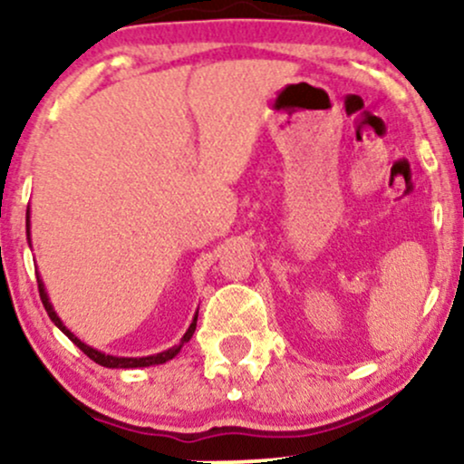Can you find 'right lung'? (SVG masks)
Returning <instances> with one entry per match:
<instances>
[{
  "instance_id": "obj_1",
  "label": "right lung",
  "mask_w": 464,
  "mask_h": 464,
  "mask_svg": "<svg viewBox=\"0 0 464 464\" xmlns=\"http://www.w3.org/2000/svg\"><path fill=\"white\" fill-rule=\"evenodd\" d=\"M25 236H28V242H30V207H28V211H25ZM30 246H32V244H30ZM36 284H39V295H41V301H44V307H45L47 316L52 318V323H54L56 327L61 329V332L65 334L67 338L72 340V343L76 344V347H78L80 351H82L84 355H89V358H92V360L95 362V364L106 366V369H141V366L165 364V362L172 360L174 355H177L179 351L183 349V344H185V343H189V338H191V335H194V332H196V321H198V312L194 314V321H191V324H189L188 332L183 334V338H180V343H179V344H174V347H169L168 351H161V353H154V355H146V358H117V355L102 353V351H98V349L89 347V344H84L82 340L78 338V335H73L72 332H69V329L65 327V323H63L61 318H58V314L54 312V307H52L50 296H47L45 285H44V279H41V275H39V273H36Z\"/></svg>"
}]
</instances>
